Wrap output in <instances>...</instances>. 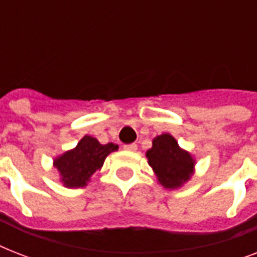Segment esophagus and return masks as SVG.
<instances>
[{
	"label": "esophagus",
	"mask_w": 257,
	"mask_h": 257,
	"mask_svg": "<svg viewBox=\"0 0 257 257\" xmlns=\"http://www.w3.org/2000/svg\"><path fill=\"white\" fill-rule=\"evenodd\" d=\"M124 149H126V151H131V152H135L137 149V145L136 144H126L124 145Z\"/></svg>",
	"instance_id": "1"
}]
</instances>
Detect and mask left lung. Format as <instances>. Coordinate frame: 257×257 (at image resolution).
<instances>
[{
  "mask_svg": "<svg viewBox=\"0 0 257 257\" xmlns=\"http://www.w3.org/2000/svg\"><path fill=\"white\" fill-rule=\"evenodd\" d=\"M147 159L159 183L168 189L181 187L195 171V159L191 153L180 148L175 137L169 133L153 139L152 148L147 151Z\"/></svg>",
  "mask_w": 257,
  "mask_h": 257,
  "instance_id": "1",
  "label": "left lung"
}]
</instances>
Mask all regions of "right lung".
Here are the masks:
<instances>
[{"instance_id":"add662e5","label":"right lung","mask_w":257,"mask_h":257,"mask_svg":"<svg viewBox=\"0 0 257 257\" xmlns=\"http://www.w3.org/2000/svg\"><path fill=\"white\" fill-rule=\"evenodd\" d=\"M118 149V145L100 144L92 136H84L77 147L54 159L53 165L61 176V183L68 188L85 187L96 171L101 169L109 153Z\"/></svg>"}]
</instances>
